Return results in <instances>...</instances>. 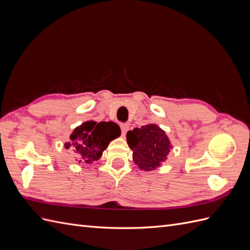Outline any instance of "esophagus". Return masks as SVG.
Returning <instances> with one entry per match:
<instances>
[{"mask_svg":"<svg viewBox=\"0 0 250 250\" xmlns=\"http://www.w3.org/2000/svg\"><path fill=\"white\" fill-rule=\"evenodd\" d=\"M121 130H122V134H126V132L129 130V124L128 123H123L121 124Z\"/></svg>","mask_w":250,"mask_h":250,"instance_id":"1","label":"esophagus"}]
</instances>
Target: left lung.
Listing matches in <instances>:
<instances>
[{
	"instance_id": "1",
	"label": "left lung",
	"mask_w": 250,
	"mask_h": 250,
	"mask_svg": "<svg viewBox=\"0 0 250 250\" xmlns=\"http://www.w3.org/2000/svg\"><path fill=\"white\" fill-rule=\"evenodd\" d=\"M126 137L134 163L145 171L154 170L165 162L171 148L165 131L155 124L134 128L127 132Z\"/></svg>"
}]
</instances>
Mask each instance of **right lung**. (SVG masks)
Masks as SVG:
<instances>
[{
  "label": "right lung",
  "instance_id": "add662e5",
  "mask_svg": "<svg viewBox=\"0 0 250 250\" xmlns=\"http://www.w3.org/2000/svg\"><path fill=\"white\" fill-rule=\"evenodd\" d=\"M120 134L121 129L116 123L88 121L74 130L71 134V143H66L65 148L73 150L76 161L90 165L99 160L109 142Z\"/></svg>",
  "mask_w": 250,
  "mask_h": 250
}]
</instances>
